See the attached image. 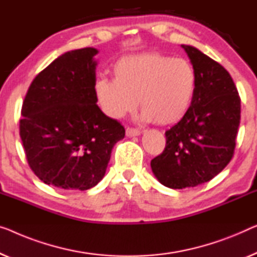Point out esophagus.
<instances>
[{
	"mask_svg": "<svg viewBox=\"0 0 257 257\" xmlns=\"http://www.w3.org/2000/svg\"><path fill=\"white\" fill-rule=\"evenodd\" d=\"M141 130L137 129V128H132V127H128L125 129V135L128 137H134V136H139L141 135Z\"/></svg>",
	"mask_w": 257,
	"mask_h": 257,
	"instance_id": "esophagus-1",
	"label": "esophagus"
}]
</instances>
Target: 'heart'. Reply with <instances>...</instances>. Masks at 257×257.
<instances>
[{
    "mask_svg": "<svg viewBox=\"0 0 257 257\" xmlns=\"http://www.w3.org/2000/svg\"><path fill=\"white\" fill-rule=\"evenodd\" d=\"M113 75L97 79L94 94L102 110L115 118L133 112L141 100L144 121L177 123L188 113L196 93L193 64L158 52L122 56L114 63Z\"/></svg>",
    "mask_w": 257,
    "mask_h": 257,
    "instance_id": "b5f03b06",
    "label": "heart"
}]
</instances>
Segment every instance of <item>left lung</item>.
Masks as SVG:
<instances>
[{
    "instance_id": "obj_1",
    "label": "left lung",
    "mask_w": 257,
    "mask_h": 257,
    "mask_svg": "<svg viewBox=\"0 0 257 257\" xmlns=\"http://www.w3.org/2000/svg\"><path fill=\"white\" fill-rule=\"evenodd\" d=\"M197 74L188 113L165 133L163 153L151 160L153 174L172 189L208 182L226 167L235 149L240 97L223 66L193 46L181 45Z\"/></svg>"
}]
</instances>
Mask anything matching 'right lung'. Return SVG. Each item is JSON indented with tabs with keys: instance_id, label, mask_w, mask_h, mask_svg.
<instances>
[{
	"instance_id": "obj_1",
	"label": "right lung",
	"mask_w": 257,
	"mask_h": 257,
	"mask_svg": "<svg viewBox=\"0 0 257 257\" xmlns=\"http://www.w3.org/2000/svg\"><path fill=\"white\" fill-rule=\"evenodd\" d=\"M97 53L86 47L57 57L36 76L23 101L19 135L29 166L46 185L94 187L124 137L123 125L97 105Z\"/></svg>"
}]
</instances>
